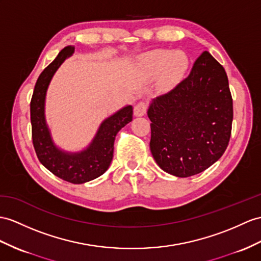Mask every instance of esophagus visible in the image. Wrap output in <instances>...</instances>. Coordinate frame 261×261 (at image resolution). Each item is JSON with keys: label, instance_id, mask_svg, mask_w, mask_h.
Listing matches in <instances>:
<instances>
[{"label": "esophagus", "instance_id": "esophagus-1", "mask_svg": "<svg viewBox=\"0 0 261 261\" xmlns=\"http://www.w3.org/2000/svg\"><path fill=\"white\" fill-rule=\"evenodd\" d=\"M146 111H147V105L144 101H139V103L134 107V115L137 117L144 116L146 114Z\"/></svg>", "mask_w": 261, "mask_h": 261}]
</instances>
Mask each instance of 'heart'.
<instances>
[{"mask_svg": "<svg viewBox=\"0 0 261 261\" xmlns=\"http://www.w3.org/2000/svg\"><path fill=\"white\" fill-rule=\"evenodd\" d=\"M137 66L145 77L158 76V86L167 91L180 82L188 69L189 60L180 49H152L139 56Z\"/></svg>", "mask_w": 261, "mask_h": 261, "instance_id": "b5f03b06", "label": "heart"}]
</instances>
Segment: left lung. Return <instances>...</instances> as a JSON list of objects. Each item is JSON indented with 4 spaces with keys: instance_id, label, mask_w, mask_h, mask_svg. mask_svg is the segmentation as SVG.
Segmentation results:
<instances>
[{
    "instance_id": "obj_1",
    "label": "left lung",
    "mask_w": 261,
    "mask_h": 261,
    "mask_svg": "<svg viewBox=\"0 0 261 261\" xmlns=\"http://www.w3.org/2000/svg\"><path fill=\"white\" fill-rule=\"evenodd\" d=\"M151 155L176 177L201 173L224 154L231 134L232 98L225 68L202 53L189 76L173 91L152 99Z\"/></svg>"
}]
</instances>
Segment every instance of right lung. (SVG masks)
Listing matches in <instances>:
<instances>
[{
	"mask_svg": "<svg viewBox=\"0 0 261 261\" xmlns=\"http://www.w3.org/2000/svg\"><path fill=\"white\" fill-rule=\"evenodd\" d=\"M72 47L62 49L37 79L31 100V124L33 145L44 167L59 178L72 184H84L97 178L109 169L113 160L117 133L133 119V106L126 105L105 118L85 148L68 151L54 142L45 116L46 93L57 69L68 57Z\"/></svg>",
	"mask_w": 261,
	"mask_h": 261,
	"instance_id": "add662e5",
	"label": "right lung"
}]
</instances>
